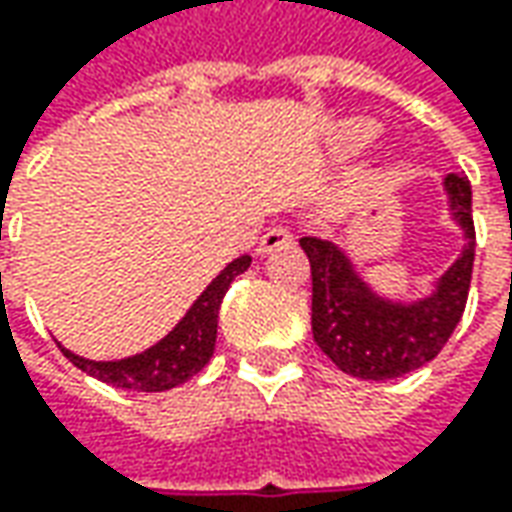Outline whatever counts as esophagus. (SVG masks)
<instances>
[{
    "label": "esophagus",
    "instance_id": "obj_1",
    "mask_svg": "<svg viewBox=\"0 0 512 512\" xmlns=\"http://www.w3.org/2000/svg\"><path fill=\"white\" fill-rule=\"evenodd\" d=\"M285 245H290V230H285V227H270L265 236L259 239L256 253H259V256H267L270 250H279V247Z\"/></svg>",
    "mask_w": 512,
    "mask_h": 512
}]
</instances>
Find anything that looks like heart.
Returning a JSON list of instances; mask_svg holds the SVG:
<instances>
[{
    "label": "heart",
    "instance_id": "b5f03b06",
    "mask_svg": "<svg viewBox=\"0 0 512 512\" xmlns=\"http://www.w3.org/2000/svg\"><path fill=\"white\" fill-rule=\"evenodd\" d=\"M382 136V125L373 122V119H364V116H356V119H347L342 128H339V148L344 153H362L367 150L376 139Z\"/></svg>",
    "mask_w": 512,
    "mask_h": 512
}]
</instances>
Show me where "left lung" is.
<instances>
[{
    "mask_svg": "<svg viewBox=\"0 0 512 512\" xmlns=\"http://www.w3.org/2000/svg\"><path fill=\"white\" fill-rule=\"evenodd\" d=\"M442 190L464 247L419 296L376 290L344 247L310 236L299 242L313 276V342L353 379L384 382L419 370L439 356L462 319L476 256L473 193L464 173H447Z\"/></svg>",
    "mask_w": 512,
    "mask_h": 512,
    "instance_id": "obj_1",
    "label": "left lung"
}]
</instances>
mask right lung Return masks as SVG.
I'll list each match as a JSON object with an SVG mask.
<instances>
[{
    "label": "right lung",
    "instance_id": "add662e5",
    "mask_svg": "<svg viewBox=\"0 0 512 512\" xmlns=\"http://www.w3.org/2000/svg\"><path fill=\"white\" fill-rule=\"evenodd\" d=\"M250 267V256H239L230 265L219 270V276L196 296V302L187 307V313L168 330L159 342H153L145 350L125 356V359H85L79 353L68 350L65 344L62 353L79 370L99 382L139 390V393H162L173 390L187 379H193L213 356L216 347V327H219V307L225 299L227 287L236 276H242Z\"/></svg>",
    "mask_w": 512,
    "mask_h": 512
}]
</instances>
